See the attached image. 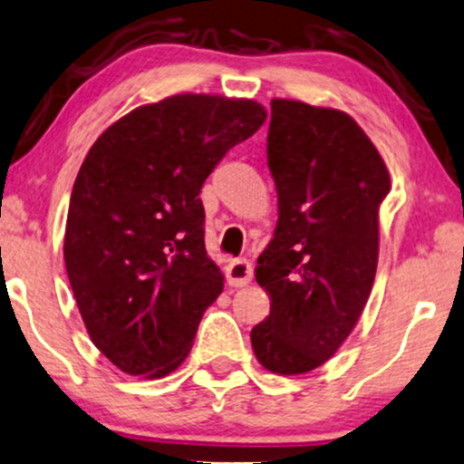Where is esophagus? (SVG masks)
<instances>
[{
	"label": "esophagus",
	"mask_w": 464,
	"mask_h": 464,
	"mask_svg": "<svg viewBox=\"0 0 464 464\" xmlns=\"http://www.w3.org/2000/svg\"><path fill=\"white\" fill-rule=\"evenodd\" d=\"M227 280L231 286H246L252 280V266L246 259H236L227 266Z\"/></svg>",
	"instance_id": "obj_1"
}]
</instances>
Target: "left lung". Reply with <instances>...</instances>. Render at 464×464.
<instances>
[{
    "label": "left lung",
    "mask_w": 464,
    "mask_h": 464,
    "mask_svg": "<svg viewBox=\"0 0 464 464\" xmlns=\"http://www.w3.org/2000/svg\"><path fill=\"white\" fill-rule=\"evenodd\" d=\"M267 167L278 222L255 276L269 316L250 343L266 371L304 374L336 353L366 306L390 171L344 111L285 98L272 101Z\"/></svg>",
    "instance_id": "left-lung-1"
}]
</instances>
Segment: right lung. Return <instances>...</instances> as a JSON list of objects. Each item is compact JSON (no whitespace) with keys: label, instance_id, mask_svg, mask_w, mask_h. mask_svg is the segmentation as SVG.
Listing matches in <instances>:
<instances>
[{"label":"right lung","instance_id":"add662e5","mask_svg":"<svg viewBox=\"0 0 464 464\" xmlns=\"http://www.w3.org/2000/svg\"><path fill=\"white\" fill-rule=\"evenodd\" d=\"M266 117L248 98L178 93L120 117L87 151L63 261L92 343L121 372L160 379L188 357L225 286L198 195Z\"/></svg>","mask_w":464,"mask_h":464}]
</instances>
